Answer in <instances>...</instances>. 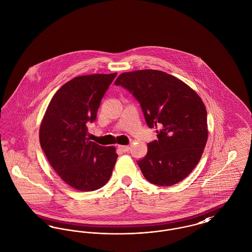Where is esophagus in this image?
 Returning a JSON list of instances; mask_svg holds the SVG:
<instances>
[{
	"label": "esophagus",
	"mask_w": 252,
	"mask_h": 252,
	"mask_svg": "<svg viewBox=\"0 0 252 252\" xmlns=\"http://www.w3.org/2000/svg\"><path fill=\"white\" fill-rule=\"evenodd\" d=\"M119 150L122 152H127L129 150V146L128 145H118Z\"/></svg>",
	"instance_id": "esophagus-1"
}]
</instances>
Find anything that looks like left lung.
I'll return each instance as SVG.
<instances>
[{
	"instance_id": "1",
	"label": "left lung",
	"mask_w": 252,
	"mask_h": 252,
	"mask_svg": "<svg viewBox=\"0 0 252 252\" xmlns=\"http://www.w3.org/2000/svg\"><path fill=\"white\" fill-rule=\"evenodd\" d=\"M140 103L158 139L137 163L144 178L158 186L184 180L202 156L208 139L207 111L201 98L177 77L156 70L124 72L114 82Z\"/></svg>"
}]
</instances>
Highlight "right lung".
<instances>
[{"label": "right lung", "mask_w": 252, "mask_h": 252, "mask_svg": "<svg viewBox=\"0 0 252 252\" xmlns=\"http://www.w3.org/2000/svg\"><path fill=\"white\" fill-rule=\"evenodd\" d=\"M117 72L72 78L49 104L39 128V142L61 180L79 191H94L108 182L118 155L113 146L87 138V123L96 120L101 100Z\"/></svg>", "instance_id": "1"}]
</instances>
